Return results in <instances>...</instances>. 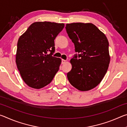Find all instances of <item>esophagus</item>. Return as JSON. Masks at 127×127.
I'll return each mask as SVG.
<instances>
[{
  "mask_svg": "<svg viewBox=\"0 0 127 127\" xmlns=\"http://www.w3.org/2000/svg\"><path fill=\"white\" fill-rule=\"evenodd\" d=\"M66 62V61L65 60H64V59H62V64H64Z\"/></svg>",
  "mask_w": 127,
  "mask_h": 127,
  "instance_id": "esophagus-1",
  "label": "esophagus"
}]
</instances>
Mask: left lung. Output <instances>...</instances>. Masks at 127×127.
Instances as JSON below:
<instances>
[{"mask_svg": "<svg viewBox=\"0 0 127 127\" xmlns=\"http://www.w3.org/2000/svg\"><path fill=\"white\" fill-rule=\"evenodd\" d=\"M69 37L79 53L70 59L72 69L67 73L69 82L81 91H87L101 82L109 67L110 57L106 36L91 23L66 25Z\"/></svg>", "mask_w": 127, "mask_h": 127, "instance_id": "obj_1", "label": "left lung"}]
</instances>
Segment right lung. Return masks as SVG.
<instances>
[{
    "label": "right lung",
    "instance_id": "add662e5",
    "mask_svg": "<svg viewBox=\"0 0 127 127\" xmlns=\"http://www.w3.org/2000/svg\"><path fill=\"white\" fill-rule=\"evenodd\" d=\"M64 27V23L36 22L19 38L16 63L22 79L29 87L40 89L46 86L59 70L62 60L52 54L55 38Z\"/></svg>",
    "mask_w": 127,
    "mask_h": 127
}]
</instances>
